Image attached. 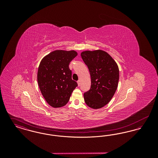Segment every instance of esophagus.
Segmentation results:
<instances>
[{
	"instance_id": "obj_1",
	"label": "esophagus",
	"mask_w": 158,
	"mask_h": 158,
	"mask_svg": "<svg viewBox=\"0 0 158 158\" xmlns=\"http://www.w3.org/2000/svg\"><path fill=\"white\" fill-rule=\"evenodd\" d=\"M77 85H78V86H79L81 85V81H80V80L77 81Z\"/></svg>"
}]
</instances>
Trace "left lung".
<instances>
[{"label":"left lung","mask_w":158,"mask_h":158,"mask_svg":"<svg viewBox=\"0 0 158 158\" xmlns=\"http://www.w3.org/2000/svg\"><path fill=\"white\" fill-rule=\"evenodd\" d=\"M81 57L90 73L91 85L83 95L86 104L93 109H99L112 99L117 89L119 69L116 61L102 50H86Z\"/></svg>","instance_id":"left-lung-1"}]
</instances>
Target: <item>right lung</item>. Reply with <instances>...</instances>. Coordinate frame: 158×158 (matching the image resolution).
<instances>
[{
	"instance_id": "add662e5",
	"label": "right lung",
	"mask_w": 158,
	"mask_h": 158,
	"mask_svg": "<svg viewBox=\"0 0 158 158\" xmlns=\"http://www.w3.org/2000/svg\"><path fill=\"white\" fill-rule=\"evenodd\" d=\"M77 55L75 50H56L44 56L40 63L37 72L39 88L46 102L53 108L66 105L77 86L72 79V71L69 67Z\"/></svg>"
}]
</instances>
